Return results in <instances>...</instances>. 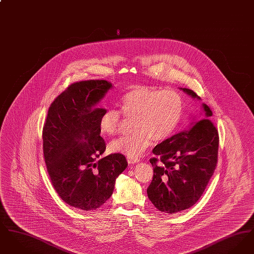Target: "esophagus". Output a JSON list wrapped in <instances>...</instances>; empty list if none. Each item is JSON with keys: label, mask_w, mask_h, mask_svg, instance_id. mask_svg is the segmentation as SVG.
Here are the masks:
<instances>
[{"label": "esophagus", "mask_w": 254, "mask_h": 254, "mask_svg": "<svg viewBox=\"0 0 254 254\" xmlns=\"http://www.w3.org/2000/svg\"><path fill=\"white\" fill-rule=\"evenodd\" d=\"M127 162H128V164L132 165V164L140 162V160H139V159H133V158H127Z\"/></svg>", "instance_id": "34e87169"}]
</instances>
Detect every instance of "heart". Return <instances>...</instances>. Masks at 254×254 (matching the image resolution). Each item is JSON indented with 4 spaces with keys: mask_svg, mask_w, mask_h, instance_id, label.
Instances as JSON below:
<instances>
[{
    "mask_svg": "<svg viewBox=\"0 0 254 254\" xmlns=\"http://www.w3.org/2000/svg\"><path fill=\"white\" fill-rule=\"evenodd\" d=\"M120 110L127 118H132V132L113 141L109 150L137 159L153 143L170 138L178 128L184 113L181 94L172 88L139 85L130 87L120 99ZM121 112L107 109L99 119V131L113 136L119 131Z\"/></svg>",
    "mask_w": 254,
    "mask_h": 254,
    "instance_id": "heart-1",
    "label": "heart"
}]
</instances>
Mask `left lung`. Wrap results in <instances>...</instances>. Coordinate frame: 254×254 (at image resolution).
<instances>
[{"instance_id": "left-lung-1", "label": "left lung", "mask_w": 254, "mask_h": 254, "mask_svg": "<svg viewBox=\"0 0 254 254\" xmlns=\"http://www.w3.org/2000/svg\"><path fill=\"white\" fill-rule=\"evenodd\" d=\"M192 98L194 91L181 88ZM204 119L171 136L153 148L156 157L149 162L153 178L146 190L148 199L165 213L188 209L200 199L217 166L219 135L208 119L212 111L203 104Z\"/></svg>"}]
</instances>
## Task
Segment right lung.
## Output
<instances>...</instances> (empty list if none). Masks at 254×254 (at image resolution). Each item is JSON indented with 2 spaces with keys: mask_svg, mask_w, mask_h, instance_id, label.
<instances>
[{
  "mask_svg": "<svg viewBox=\"0 0 254 254\" xmlns=\"http://www.w3.org/2000/svg\"><path fill=\"white\" fill-rule=\"evenodd\" d=\"M112 84L106 80L73 83L49 107L43 127V150L54 190L67 205L92 210L111 196L116 178L127 169L121 153L101 155L106 142L95 108Z\"/></svg>",
  "mask_w": 254,
  "mask_h": 254,
  "instance_id": "add662e5",
  "label": "right lung"
}]
</instances>
